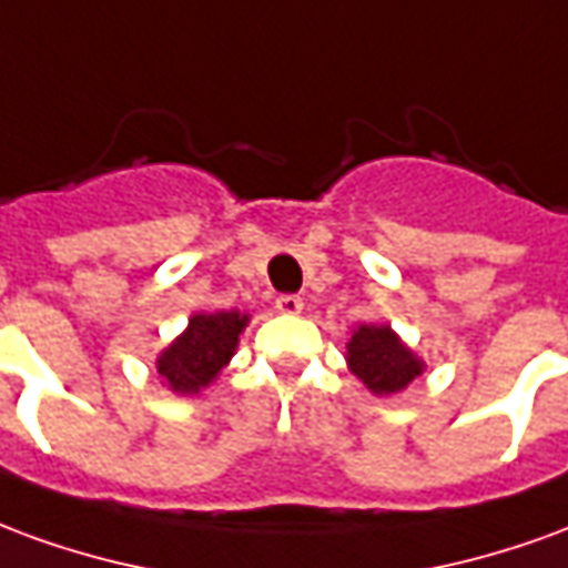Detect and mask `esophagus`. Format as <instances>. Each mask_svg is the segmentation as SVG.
Returning a JSON list of instances; mask_svg holds the SVG:
<instances>
[{
	"instance_id": "34e87169",
	"label": "esophagus",
	"mask_w": 568,
	"mask_h": 568,
	"mask_svg": "<svg viewBox=\"0 0 568 568\" xmlns=\"http://www.w3.org/2000/svg\"><path fill=\"white\" fill-rule=\"evenodd\" d=\"M276 310L280 313H285V316H295V313H301L304 310V301L297 295H280L276 297Z\"/></svg>"
}]
</instances>
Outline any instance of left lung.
<instances>
[{
    "mask_svg": "<svg viewBox=\"0 0 568 568\" xmlns=\"http://www.w3.org/2000/svg\"><path fill=\"white\" fill-rule=\"evenodd\" d=\"M346 362L358 381L377 395L402 393L423 374V362L395 337L389 325H358L346 344Z\"/></svg>",
    "mask_w": 568,
    "mask_h": 568,
    "instance_id": "left-lung-1",
    "label": "left lung"
}]
</instances>
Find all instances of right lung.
<instances>
[{
	"label": "right lung",
	"mask_w": 568,
	"mask_h": 568,
	"mask_svg": "<svg viewBox=\"0 0 568 568\" xmlns=\"http://www.w3.org/2000/svg\"><path fill=\"white\" fill-rule=\"evenodd\" d=\"M248 316L231 313H200L187 322V332L166 346L158 358V374L173 393L191 395L215 381V374L234 356L236 337Z\"/></svg>",
	"instance_id": "1"
}]
</instances>
